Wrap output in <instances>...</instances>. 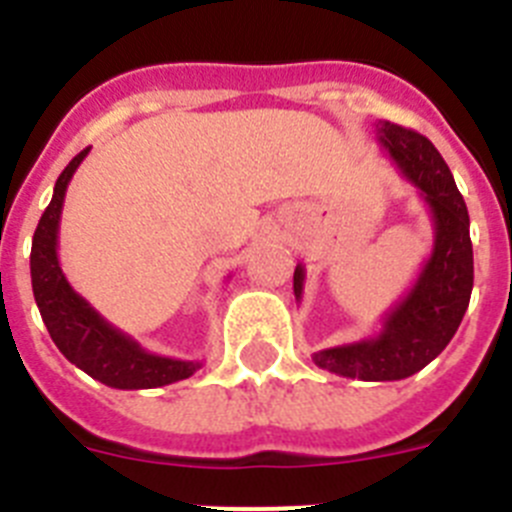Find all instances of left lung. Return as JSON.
<instances>
[{
    "instance_id": "left-lung-1",
    "label": "left lung",
    "mask_w": 512,
    "mask_h": 512,
    "mask_svg": "<svg viewBox=\"0 0 512 512\" xmlns=\"http://www.w3.org/2000/svg\"><path fill=\"white\" fill-rule=\"evenodd\" d=\"M377 140L428 205L433 248L408 295L384 312L379 333L315 351L312 361L338 377L397 382L431 364L454 338L472 297L474 256L467 205L431 140L387 120L377 122ZM302 289L305 266L297 264V300H302Z\"/></svg>"
}]
</instances>
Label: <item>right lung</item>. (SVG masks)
<instances>
[{
	"label": "right lung",
	"mask_w": 512,
	"mask_h": 512,
	"mask_svg": "<svg viewBox=\"0 0 512 512\" xmlns=\"http://www.w3.org/2000/svg\"><path fill=\"white\" fill-rule=\"evenodd\" d=\"M89 148L71 158V164L61 171L53 187L51 205L45 207L38 228L33 235L30 251V277H33V295L38 302L40 318L71 364L97 382L115 387V390H151L164 387L179 379L192 377L202 361L171 359L146 351L135 338L122 333L99 315L84 297L69 284L58 261V225H61L63 200L69 189L71 176L87 158Z\"/></svg>",
	"instance_id": "right-lung-1"
}]
</instances>
